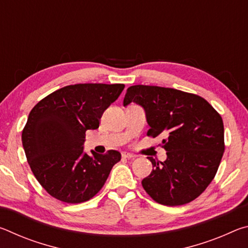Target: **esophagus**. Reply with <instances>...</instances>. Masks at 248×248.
<instances>
[{
	"instance_id": "34e87169",
	"label": "esophagus",
	"mask_w": 248,
	"mask_h": 248,
	"mask_svg": "<svg viewBox=\"0 0 248 248\" xmlns=\"http://www.w3.org/2000/svg\"><path fill=\"white\" fill-rule=\"evenodd\" d=\"M123 157H124V158H134V157H136V155L131 154V153H124Z\"/></svg>"
}]
</instances>
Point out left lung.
Instances as JSON below:
<instances>
[{
  "mask_svg": "<svg viewBox=\"0 0 248 248\" xmlns=\"http://www.w3.org/2000/svg\"><path fill=\"white\" fill-rule=\"evenodd\" d=\"M130 103L144 108L149 137L162 141L167 158L148 157L154 170L142 186L156 202L182 205L199 197L212 182L224 152L223 120L198 95L169 87L133 85L125 93Z\"/></svg>",
  "mask_w": 248,
  "mask_h": 248,
  "instance_id": "8db88e82",
  "label": "left lung"
}]
</instances>
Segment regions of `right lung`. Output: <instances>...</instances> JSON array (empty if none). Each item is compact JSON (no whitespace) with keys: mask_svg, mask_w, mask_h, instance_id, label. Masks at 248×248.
<instances>
[{"mask_svg":"<svg viewBox=\"0 0 248 248\" xmlns=\"http://www.w3.org/2000/svg\"><path fill=\"white\" fill-rule=\"evenodd\" d=\"M124 84H75L41 99L22 132L28 164L50 196L66 203L90 200L102 189L121 158L118 151L84 152L86 130L99 127L104 111L119 97Z\"/></svg>","mask_w":248,"mask_h":248,"instance_id":"right-lung-1","label":"right lung"}]
</instances>
